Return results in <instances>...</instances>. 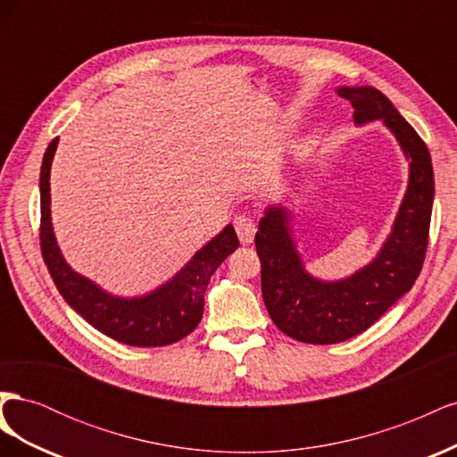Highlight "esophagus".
Returning a JSON list of instances; mask_svg holds the SVG:
<instances>
[{
	"mask_svg": "<svg viewBox=\"0 0 457 457\" xmlns=\"http://www.w3.org/2000/svg\"><path fill=\"white\" fill-rule=\"evenodd\" d=\"M234 228H237V234L242 244H252L253 237H255V223L252 220V217L247 215H238L234 219Z\"/></svg>",
	"mask_w": 457,
	"mask_h": 457,
	"instance_id": "34e87169",
	"label": "esophagus"
}]
</instances>
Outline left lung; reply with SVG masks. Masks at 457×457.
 I'll use <instances>...</instances> for the list:
<instances>
[{
	"mask_svg": "<svg viewBox=\"0 0 457 457\" xmlns=\"http://www.w3.org/2000/svg\"><path fill=\"white\" fill-rule=\"evenodd\" d=\"M354 123L381 120L410 160L408 188L379 253L349 278L326 282L305 270L289 228V212L270 205L259 220L255 247L261 292L280 331L295 341L331 345L362 334L391 309L421 272L431 225L435 175L427 145L376 87H339Z\"/></svg>",
	"mask_w": 457,
	"mask_h": 457,
	"instance_id": "8db88e82",
	"label": "left lung"
}]
</instances>
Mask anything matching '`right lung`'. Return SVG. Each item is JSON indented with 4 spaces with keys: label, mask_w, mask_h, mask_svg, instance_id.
I'll return each instance as SVG.
<instances>
[{
    "label": "right lung",
    "mask_w": 457,
    "mask_h": 457,
    "mask_svg": "<svg viewBox=\"0 0 457 457\" xmlns=\"http://www.w3.org/2000/svg\"><path fill=\"white\" fill-rule=\"evenodd\" d=\"M59 139L44 154L39 173L41 255L64 301L101 334L131 347H163L187 337L204 314V294L212 274L238 247V237L227 225L195 253L170 282L141 297H118L104 292L64 261L51 225L49 175Z\"/></svg>",
    "instance_id": "add662e5"
}]
</instances>
